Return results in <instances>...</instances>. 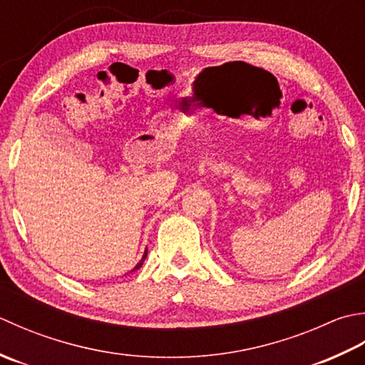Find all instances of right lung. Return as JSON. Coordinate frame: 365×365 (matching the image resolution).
Returning a JSON list of instances; mask_svg holds the SVG:
<instances>
[{
	"instance_id": "obj_1",
	"label": "right lung",
	"mask_w": 365,
	"mask_h": 365,
	"mask_svg": "<svg viewBox=\"0 0 365 365\" xmlns=\"http://www.w3.org/2000/svg\"><path fill=\"white\" fill-rule=\"evenodd\" d=\"M146 255H148V250L145 252V255H143V258H141V259H140V263H138V264H137L135 267H133V269H132V271H135V269H138V267H140L141 264H143V262H145V258H146Z\"/></svg>"
}]
</instances>
